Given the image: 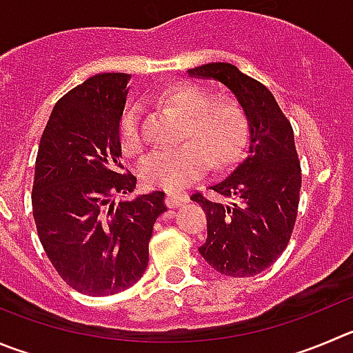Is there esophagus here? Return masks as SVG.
Here are the masks:
<instances>
[{
  "label": "esophagus",
  "mask_w": 353,
  "mask_h": 353,
  "mask_svg": "<svg viewBox=\"0 0 353 353\" xmlns=\"http://www.w3.org/2000/svg\"><path fill=\"white\" fill-rule=\"evenodd\" d=\"M167 205L169 207H181L183 203H186V195H183V193H167Z\"/></svg>",
  "instance_id": "34e87169"
}]
</instances>
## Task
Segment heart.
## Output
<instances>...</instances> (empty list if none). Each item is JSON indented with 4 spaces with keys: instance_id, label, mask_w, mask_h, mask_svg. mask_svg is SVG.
Wrapping results in <instances>:
<instances>
[{
    "instance_id": "heart-1",
    "label": "heart",
    "mask_w": 353,
    "mask_h": 353,
    "mask_svg": "<svg viewBox=\"0 0 353 353\" xmlns=\"http://www.w3.org/2000/svg\"><path fill=\"white\" fill-rule=\"evenodd\" d=\"M160 102L184 118L179 141L183 144L148 154L139 165V176L150 186L179 188L199 177L207 165L223 167L235 160L249 139V117L236 99L214 97L207 88L176 83L160 94ZM123 153L143 151L141 108L132 106L120 123Z\"/></svg>"
}]
</instances>
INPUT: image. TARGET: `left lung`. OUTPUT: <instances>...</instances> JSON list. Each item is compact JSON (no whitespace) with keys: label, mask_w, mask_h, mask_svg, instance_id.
I'll return each instance as SVG.
<instances>
[{"label":"left lung","mask_w":353,"mask_h":353,"mask_svg":"<svg viewBox=\"0 0 353 353\" xmlns=\"http://www.w3.org/2000/svg\"><path fill=\"white\" fill-rule=\"evenodd\" d=\"M188 72L225 83L245 108L251 130L247 157L209 186L225 200L192 195L207 216V240L199 251L223 275L254 276L285 251L294 230L301 192L294 132L272 92L233 64L210 62Z\"/></svg>","instance_id":"1"}]
</instances>
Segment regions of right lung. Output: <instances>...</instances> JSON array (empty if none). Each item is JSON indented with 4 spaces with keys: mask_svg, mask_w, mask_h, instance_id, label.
I'll use <instances>...</instances> for the list:
<instances>
[{
    "mask_svg": "<svg viewBox=\"0 0 353 353\" xmlns=\"http://www.w3.org/2000/svg\"><path fill=\"white\" fill-rule=\"evenodd\" d=\"M130 77L102 72L55 104L39 141L32 217L45 254L69 288L111 296L132 288L150 261L163 192L117 200L136 188L121 165L120 121Z\"/></svg>",
    "mask_w": 353,
    "mask_h": 353,
    "instance_id": "obj_1",
    "label": "right lung"
}]
</instances>
